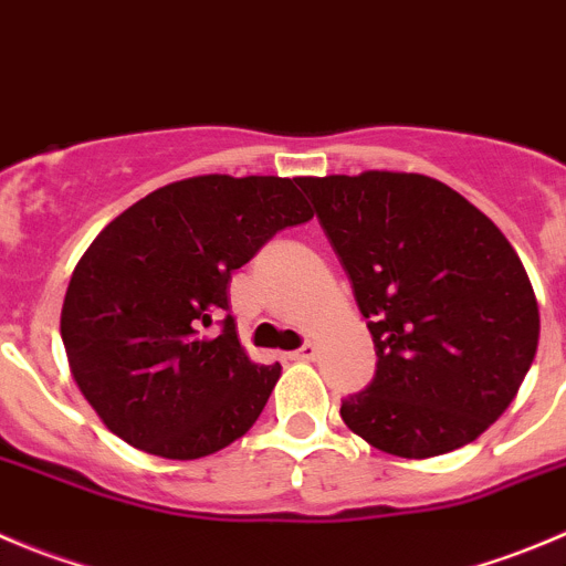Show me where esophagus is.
<instances>
[{
  "mask_svg": "<svg viewBox=\"0 0 566 566\" xmlns=\"http://www.w3.org/2000/svg\"><path fill=\"white\" fill-rule=\"evenodd\" d=\"M289 358H292V360H314L316 358V347H314V344H303L300 349L289 353Z\"/></svg>",
  "mask_w": 566,
  "mask_h": 566,
  "instance_id": "obj_1",
  "label": "esophagus"
}]
</instances>
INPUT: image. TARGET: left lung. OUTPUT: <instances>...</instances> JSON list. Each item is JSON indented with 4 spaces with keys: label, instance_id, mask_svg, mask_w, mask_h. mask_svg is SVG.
Instances as JSON below:
<instances>
[{
    "label": "left lung",
    "instance_id": "8db88e82",
    "mask_svg": "<svg viewBox=\"0 0 566 566\" xmlns=\"http://www.w3.org/2000/svg\"><path fill=\"white\" fill-rule=\"evenodd\" d=\"M353 280L378 369L342 402L353 433L400 459L475 441L534 364L539 305L497 224L413 171L297 177Z\"/></svg>",
    "mask_w": 566,
    "mask_h": 566
}]
</instances>
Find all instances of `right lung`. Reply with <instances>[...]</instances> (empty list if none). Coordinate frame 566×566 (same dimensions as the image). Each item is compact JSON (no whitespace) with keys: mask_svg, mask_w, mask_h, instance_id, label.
I'll return each mask as SVG.
<instances>
[{"mask_svg":"<svg viewBox=\"0 0 566 566\" xmlns=\"http://www.w3.org/2000/svg\"><path fill=\"white\" fill-rule=\"evenodd\" d=\"M314 217L289 177L197 175L118 213L74 266L61 311L69 369L111 433L171 461L219 453L261 417L280 364L250 360L230 274Z\"/></svg>","mask_w":566,"mask_h":566,"instance_id":"1","label":"right lung"}]
</instances>
